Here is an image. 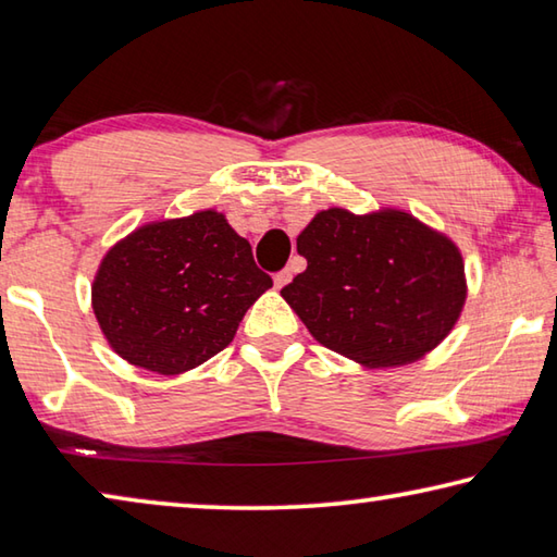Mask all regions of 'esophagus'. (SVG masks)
I'll use <instances>...</instances> for the list:
<instances>
[{
    "label": "esophagus",
    "instance_id": "34e87169",
    "mask_svg": "<svg viewBox=\"0 0 557 557\" xmlns=\"http://www.w3.org/2000/svg\"><path fill=\"white\" fill-rule=\"evenodd\" d=\"M290 278H294V269H284V271L276 273L273 284H276V288H284L286 284H290Z\"/></svg>",
    "mask_w": 557,
    "mask_h": 557
}]
</instances>
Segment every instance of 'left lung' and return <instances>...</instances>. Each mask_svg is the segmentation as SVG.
Instances as JSON below:
<instances>
[{"mask_svg": "<svg viewBox=\"0 0 557 557\" xmlns=\"http://www.w3.org/2000/svg\"><path fill=\"white\" fill-rule=\"evenodd\" d=\"M304 273L281 288L320 345L367 367H396L441 345L467 286L455 244L408 212L323 210L298 234Z\"/></svg>", "mask_w": 557, "mask_h": 557, "instance_id": "left-lung-1", "label": "left lung"}]
</instances>
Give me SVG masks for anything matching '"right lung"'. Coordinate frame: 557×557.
<instances>
[{
	"label": "right lung",
	"mask_w": 557,
	"mask_h": 557,
	"mask_svg": "<svg viewBox=\"0 0 557 557\" xmlns=\"http://www.w3.org/2000/svg\"><path fill=\"white\" fill-rule=\"evenodd\" d=\"M273 281L224 214L144 224L107 251L92 284L104 337L126 362L181 374L222 352Z\"/></svg>",
	"instance_id": "add662e5"
}]
</instances>
